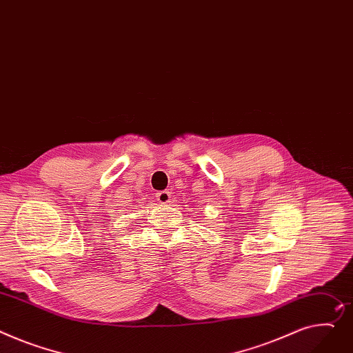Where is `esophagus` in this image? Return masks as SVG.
Returning a JSON list of instances; mask_svg holds the SVG:
<instances>
[{
    "mask_svg": "<svg viewBox=\"0 0 353 353\" xmlns=\"http://www.w3.org/2000/svg\"><path fill=\"white\" fill-rule=\"evenodd\" d=\"M156 197H157V201H159V203L168 204V203H170V200H172V192H169V190L159 192V193L156 194Z\"/></svg>",
    "mask_w": 353,
    "mask_h": 353,
    "instance_id": "esophagus-1",
    "label": "esophagus"
}]
</instances>
